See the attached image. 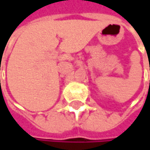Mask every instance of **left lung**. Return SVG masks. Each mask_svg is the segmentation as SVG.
<instances>
[{"label":"left lung","mask_w":150,"mask_h":150,"mask_svg":"<svg viewBox=\"0 0 150 150\" xmlns=\"http://www.w3.org/2000/svg\"><path fill=\"white\" fill-rule=\"evenodd\" d=\"M149 87H150V80H149Z\"/></svg>","instance_id":"8db88e82"}]
</instances>
